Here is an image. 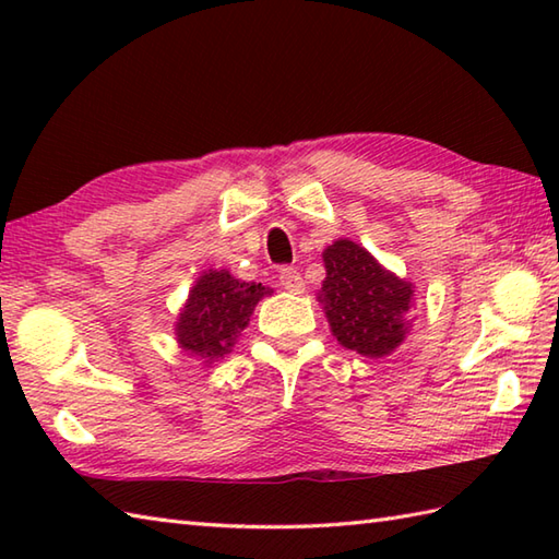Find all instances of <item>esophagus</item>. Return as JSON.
Instances as JSON below:
<instances>
[{
  "label": "esophagus",
  "instance_id": "34e87169",
  "mask_svg": "<svg viewBox=\"0 0 559 559\" xmlns=\"http://www.w3.org/2000/svg\"><path fill=\"white\" fill-rule=\"evenodd\" d=\"M278 281H281V286L286 288L288 293H302L305 290V283H302L300 271L293 269V266H283L278 271Z\"/></svg>",
  "mask_w": 559,
  "mask_h": 559
}]
</instances>
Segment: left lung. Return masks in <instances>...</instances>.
Here are the masks:
<instances>
[{"instance_id":"8db88e82","label":"left lung","mask_w":559,"mask_h":559,"mask_svg":"<svg viewBox=\"0 0 559 559\" xmlns=\"http://www.w3.org/2000/svg\"><path fill=\"white\" fill-rule=\"evenodd\" d=\"M324 266L322 302L341 346L367 358L389 355L411 329V283L384 271L367 249L350 240L331 245Z\"/></svg>"}]
</instances>
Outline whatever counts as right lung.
<instances>
[{"label": "right lung", "mask_w": 559, "mask_h": 559, "mask_svg": "<svg viewBox=\"0 0 559 559\" xmlns=\"http://www.w3.org/2000/svg\"><path fill=\"white\" fill-rule=\"evenodd\" d=\"M264 295L271 290L261 283L237 281L228 271L204 273L177 319V341L201 358H223Z\"/></svg>", "instance_id": "right-lung-1"}]
</instances>
